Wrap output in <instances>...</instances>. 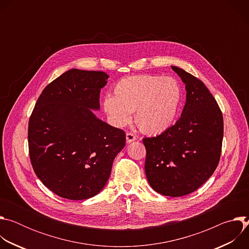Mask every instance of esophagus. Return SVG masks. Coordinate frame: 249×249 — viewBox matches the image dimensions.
Instances as JSON below:
<instances>
[{
    "label": "esophagus",
    "mask_w": 249,
    "mask_h": 249,
    "mask_svg": "<svg viewBox=\"0 0 249 249\" xmlns=\"http://www.w3.org/2000/svg\"><path fill=\"white\" fill-rule=\"evenodd\" d=\"M126 140H127V143H131V142H134L136 140V135L129 132L126 134Z\"/></svg>",
    "instance_id": "34e87169"
}]
</instances>
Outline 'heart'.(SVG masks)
I'll return each instance as SVG.
<instances>
[{
	"label": "heart",
	"mask_w": 249,
	"mask_h": 249,
	"mask_svg": "<svg viewBox=\"0 0 249 249\" xmlns=\"http://www.w3.org/2000/svg\"><path fill=\"white\" fill-rule=\"evenodd\" d=\"M183 90L171 77L137 75L123 78L114 86V95L106 94L103 108L111 122L123 127L132 120L141 131L155 135L167 130L180 109Z\"/></svg>",
	"instance_id": "obj_1"
}]
</instances>
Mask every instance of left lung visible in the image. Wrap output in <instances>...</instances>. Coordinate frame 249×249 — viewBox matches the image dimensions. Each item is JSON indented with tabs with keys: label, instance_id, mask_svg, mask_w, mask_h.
Returning <instances> with one entry per match:
<instances>
[{
	"label": "left lung",
	"instance_id": "8db88e82",
	"mask_svg": "<svg viewBox=\"0 0 249 249\" xmlns=\"http://www.w3.org/2000/svg\"><path fill=\"white\" fill-rule=\"evenodd\" d=\"M185 84L181 117L160 135L144 138L145 172L151 187L164 196L180 197L204 184L217 168L224 120L206 86L183 69L171 66Z\"/></svg>",
	"mask_w": 249,
	"mask_h": 249
}]
</instances>
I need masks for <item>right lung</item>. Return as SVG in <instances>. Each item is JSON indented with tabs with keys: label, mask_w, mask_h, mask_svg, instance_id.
<instances>
[{
	"label": "right lung",
	"mask_w": 249,
	"mask_h": 249,
	"mask_svg": "<svg viewBox=\"0 0 249 249\" xmlns=\"http://www.w3.org/2000/svg\"><path fill=\"white\" fill-rule=\"evenodd\" d=\"M109 77L71 69L50 83L28 122V149L35 174L58 196L85 200L107 182L126 143L125 132L98 119L100 89Z\"/></svg>",
	"instance_id": "right-lung-1"
}]
</instances>
